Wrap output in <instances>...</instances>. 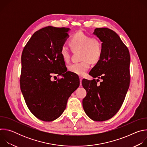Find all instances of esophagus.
I'll use <instances>...</instances> for the list:
<instances>
[{
  "label": "esophagus",
  "mask_w": 147,
  "mask_h": 147,
  "mask_svg": "<svg viewBox=\"0 0 147 147\" xmlns=\"http://www.w3.org/2000/svg\"><path fill=\"white\" fill-rule=\"evenodd\" d=\"M82 77H80V86H82Z\"/></svg>",
  "instance_id": "obj_1"
}]
</instances>
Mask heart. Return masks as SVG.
Listing matches in <instances>:
<instances>
[{
  "instance_id": "heart-1",
  "label": "heart",
  "mask_w": 147,
  "mask_h": 147,
  "mask_svg": "<svg viewBox=\"0 0 147 147\" xmlns=\"http://www.w3.org/2000/svg\"><path fill=\"white\" fill-rule=\"evenodd\" d=\"M70 44L73 50H81V59L82 61L71 64L69 70L73 73L82 76L90 69V61L96 63L100 60L102 52L101 44L97 39L81 32H77L72 36ZM60 55L65 62L70 60L71 54L66 45L61 47Z\"/></svg>"
}]
</instances>
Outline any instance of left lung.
Segmentation results:
<instances>
[{
	"label": "left lung",
	"instance_id": "obj_1",
	"mask_svg": "<svg viewBox=\"0 0 147 147\" xmlns=\"http://www.w3.org/2000/svg\"><path fill=\"white\" fill-rule=\"evenodd\" d=\"M93 34L102 42V52L89 73L98 79L82 81L87 91L82 107L91 119L102 121L114 116L124 102L130 85V56L127 47L113 30L95 28ZM99 78L102 80L100 85L97 84Z\"/></svg>",
	"mask_w": 147,
	"mask_h": 147
}]
</instances>
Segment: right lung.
I'll return each mask as SVG.
<instances>
[{
    "label": "right lung",
    "instance_id": "obj_1",
    "mask_svg": "<svg viewBox=\"0 0 147 147\" xmlns=\"http://www.w3.org/2000/svg\"><path fill=\"white\" fill-rule=\"evenodd\" d=\"M70 30L52 26L42 28L32 35L22 53L21 91L31 112L44 121L60 116L80 86L78 77L67 71L60 55ZM53 73L63 77L52 81Z\"/></svg>",
    "mask_w": 147,
    "mask_h": 147
}]
</instances>
